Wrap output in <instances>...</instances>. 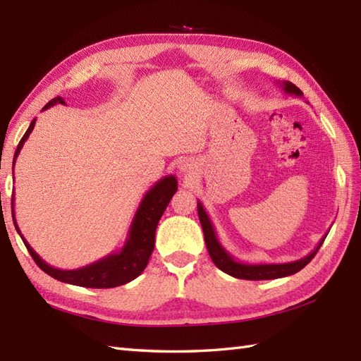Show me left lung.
I'll return each mask as SVG.
<instances>
[{"instance_id":"obj_1","label":"left lung","mask_w":361,"mask_h":361,"mask_svg":"<svg viewBox=\"0 0 361 361\" xmlns=\"http://www.w3.org/2000/svg\"><path fill=\"white\" fill-rule=\"evenodd\" d=\"M282 90L286 91L287 94H295V96H302V91L299 90L296 85H293L291 82H282L281 83ZM197 209H198V219H200V224L203 228V234H204V242H206V248L209 251V256L212 259V262L216 264L217 268H220L221 271H225L226 274L233 276V278L237 279H248V281H267V279H278V278H286V276L295 274L299 270L307 265L310 260L315 257L318 250L323 245L326 235L324 234L323 239L319 240L317 245V248L313 250L310 255H307L302 259L293 260V262H286V264H245L235 260L229 252L224 248V245L220 243L217 239L216 229L212 226V221L208 216V212L204 211L203 204L198 202L197 203Z\"/></svg>"}]
</instances>
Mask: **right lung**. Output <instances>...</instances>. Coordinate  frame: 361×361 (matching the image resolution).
Wrapping results in <instances>:
<instances>
[{
  "mask_svg": "<svg viewBox=\"0 0 361 361\" xmlns=\"http://www.w3.org/2000/svg\"><path fill=\"white\" fill-rule=\"evenodd\" d=\"M56 104H65L63 97L60 96L54 97L52 101H49L43 106V110H48L49 106ZM34 126H35V119L30 122L25 136L21 137L17 150H15L13 164L23 147V144H25L30 132L34 130ZM176 189H178V181H176L173 175H167L164 178L157 181L155 186H152L147 190V194L144 195L142 202L140 203V208H137L132 225H130L124 247H122L119 251L113 252V255H109L104 259L97 260V262L78 268V270H60V268H54L46 264L44 260L37 255L25 237L21 235L17 221H15L13 195H12L13 225H15V229L18 231V234L21 235L23 242H25L29 255L35 260V264L40 267L44 273H48L51 278L57 279L60 282L73 283V286L87 287V288H111V287L124 286V283L133 281L144 271V268L147 267L153 247H155V233H157L158 221L161 216L164 214L169 202H171V198L176 192Z\"/></svg>",
  "mask_w": 361,
  "mask_h": 361,
  "instance_id": "add662e5",
  "label": "right lung"
}]
</instances>
